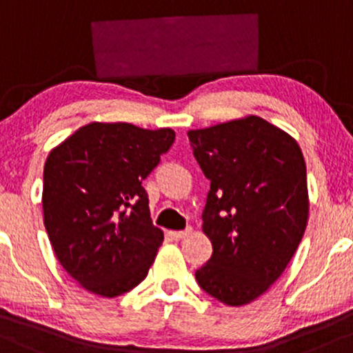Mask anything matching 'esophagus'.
<instances>
[{"label":"esophagus","instance_id":"34e87169","mask_svg":"<svg viewBox=\"0 0 353 353\" xmlns=\"http://www.w3.org/2000/svg\"><path fill=\"white\" fill-rule=\"evenodd\" d=\"M192 232H193L192 228L180 230V232H172V236H173V239H175V240H183V239H187L188 235H192Z\"/></svg>","mask_w":353,"mask_h":353}]
</instances>
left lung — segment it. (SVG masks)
Segmentation results:
<instances>
[{"label": "left lung", "mask_w": 353, "mask_h": 353, "mask_svg": "<svg viewBox=\"0 0 353 353\" xmlns=\"http://www.w3.org/2000/svg\"><path fill=\"white\" fill-rule=\"evenodd\" d=\"M188 138L210 180L201 228L213 247L195 279L221 303L247 305L282 275L307 228L302 150L255 114L190 130Z\"/></svg>", "instance_id": "obj_1"}]
</instances>
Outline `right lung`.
<instances>
[{
	"label": "right lung",
	"mask_w": 353,
	"mask_h": 353,
	"mask_svg": "<svg viewBox=\"0 0 353 353\" xmlns=\"http://www.w3.org/2000/svg\"><path fill=\"white\" fill-rule=\"evenodd\" d=\"M173 141L170 128L93 121L46 158L41 203L51 247L91 294L130 292L155 262L163 232L150 219L141 181Z\"/></svg>",
	"instance_id": "right-lung-1"
}]
</instances>
